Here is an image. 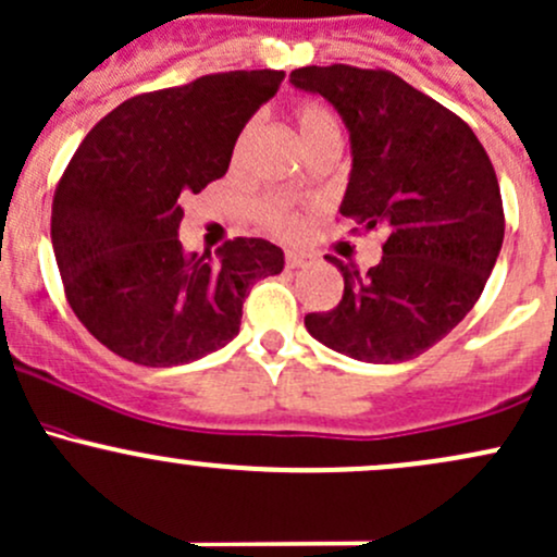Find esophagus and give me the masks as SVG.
Wrapping results in <instances>:
<instances>
[{
  "label": "esophagus",
  "instance_id": "1",
  "mask_svg": "<svg viewBox=\"0 0 557 557\" xmlns=\"http://www.w3.org/2000/svg\"><path fill=\"white\" fill-rule=\"evenodd\" d=\"M285 264H288V269L311 267L314 264V256L307 253V250H288V253H285Z\"/></svg>",
  "mask_w": 557,
  "mask_h": 557
}]
</instances>
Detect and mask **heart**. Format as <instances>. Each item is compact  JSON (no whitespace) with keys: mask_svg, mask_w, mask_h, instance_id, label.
<instances>
[{"mask_svg":"<svg viewBox=\"0 0 557 557\" xmlns=\"http://www.w3.org/2000/svg\"><path fill=\"white\" fill-rule=\"evenodd\" d=\"M296 129H298V137H301V145H309L311 139L322 137L325 132L338 129V126H335L333 115H330L325 108L317 106V102H304V106L296 108ZM243 139H246V134L237 139V150L243 148ZM259 216L261 222H264L269 230L277 232V235H296L298 224H301L298 222L296 203L288 198L261 200Z\"/></svg>","mask_w":557,"mask_h":557,"instance_id":"1","label":"heart"}]
</instances>
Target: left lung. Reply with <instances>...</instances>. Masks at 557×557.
Masks as SVG:
<instances>
[{
    "instance_id": "1",
    "label": "left lung",
    "mask_w": 557,
    "mask_h": 557,
    "mask_svg": "<svg viewBox=\"0 0 557 557\" xmlns=\"http://www.w3.org/2000/svg\"><path fill=\"white\" fill-rule=\"evenodd\" d=\"M290 84L338 110L351 143L341 213L383 227V259L344 274L333 311L307 314L320 344L370 364L420 357L479 301L497 264L505 213L484 145L451 110L388 71L309 65Z\"/></svg>"
}]
</instances>
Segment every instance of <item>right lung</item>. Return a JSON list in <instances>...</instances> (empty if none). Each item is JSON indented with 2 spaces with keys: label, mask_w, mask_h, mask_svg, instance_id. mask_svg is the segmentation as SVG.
<instances>
[{
  "label": "right lung",
  "mask_w": 557,
  "mask_h": 557,
  "mask_svg": "<svg viewBox=\"0 0 557 557\" xmlns=\"http://www.w3.org/2000/svg\"><path fill=\"white\" fill-rule=\"evenodd\" d=\"M283 71H230L132 97L73 152L52 200V248L82 325L119 357L176 368L240 333L256 280L280 274L283 248L235 237L187 253L182 200L227 174L243 126Z\"/></svg>",
  "instance_id": "1"
}]
</instances>
